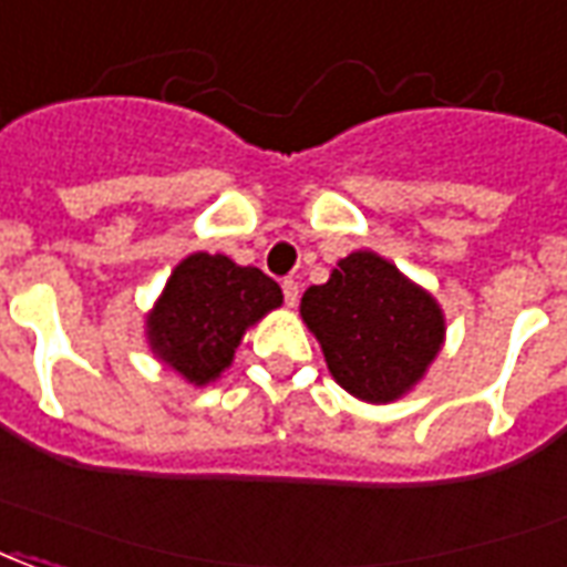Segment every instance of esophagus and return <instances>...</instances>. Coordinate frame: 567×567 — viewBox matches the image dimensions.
<instances>
[{
	"instance_id": "1",
	"label": "esophagus",
	"mask_w": 567,
	"mask_h": 567,
	"mask_svg": "<svg viewBox=\"0 0 567 567\" xmlns=\"http://www.w3.org/2000/svg\"><path fill=\"white\" fill-rule=\"evenodd\" d=\"M282 295H285V303L297 306V297H300V285H297L295 279H282Z\"/></svg>"
}]
</instances>
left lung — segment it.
<instances>
[{"instance_id": "obj_1", "label": "left lung", "mask_w": 567, "mask_h": 567, "mask_svg": "<svg viewBox=\"0 0 567 567\" xmlns=\"http://www.w3.org/2000/svg\"><path fill=\"white\" fill-rule=\"evenodd\" d=\"M300 318L339 388L372 405L412 393L447 330L439 300L369 249L339 258L324 285L306 288Z\"/></svg>"}]
</instances>
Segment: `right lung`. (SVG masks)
I'll return each instance as SVG.
<instances>
[{"label":"right lung","mask_w":567,"mask_h":567,"mask_svg":"<svg viewBox=\"0 0 567 567\" xmlns=\"http://www.w3.org/2000/svg\"><path fill=\"white\" fill-rule=\"evenodd\" d=\"M282 306V288L228 255L192 251L146 312V346L179 379L204 388L234 363L246 330Z\"/></svg>","instance_id":"add662e5"}]
</instances>
